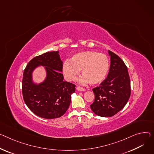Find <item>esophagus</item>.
Here are the masks:
<instances>
[{
	"label": "esophagus",
	"mask_w": 154,
	"mask_h": 154,
	"mask_svg": "<svg viewBox=\"0 0 154 154\" xmlns=\"http://www.w3.org/2000/svg\"><path fill=\"white\" fill-rule=\"evenodd\" d=\"M76 90H77V91H84L85 90V88H82V87H79V86H77V87Z\"/></svg>",
	"instance_id": "obj_1"
}]
</instances>
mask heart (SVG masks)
Segmentation results:
<instances>
[{
	"mask_svg": "<svg viewBox=\"0 0 154 154\" xmlns=\"http://www.w3.org/2000/svg\"><path fill=\"white\" fill-rule=\"evenodd\" d=\"M110 63L107 56L94 51H85L74 54L71 62L66 61L62 71L66 80L74 81L82 70L80 82L95 85L102 83L109 71Z\"/></svg>",
	"mask_w": 154,
	"mask_h": 154,
	"instance_id": "b5f03b06",
	"label": "heart"
}]
</instances>
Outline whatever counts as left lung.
Segmentation results:
<instances>
[{
	"instance_id": "8db88e82",
	"label": "left lung",
	"mask_w": 154,
	"mask_h": 154,
	"mask_svg": "<svg viewBox=\"0 0 154 154\" xmlns=\"http://www.w3.org/2000/svg\"><path fill=\"white\" fill-rule=\"evenodd\" d=\"M110 65L107 78L100 86L94 88V101L90 107L101 117H112L118 113L127 103L131 94L128 69L116 54L108 51Z\"/></svg>"
}]
</instances>
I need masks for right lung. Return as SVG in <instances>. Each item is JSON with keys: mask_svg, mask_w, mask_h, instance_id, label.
<instances>
[{"mask_svg": "<svg viewBox=\"0 0 154 154\" xmlns=\"http://www.w3.org/2000/svg\"><path fill=\"white\" fill-rule=\"evenodd\" d=\"M45 66L47 78L38 85L32 81V73L38 65ZM63 62L59 51L47 52L32 58L26 66L22 80L23 100L36 116L53 119L65 114L71 103L75 85L63 81Z\"/></svg>", "mask_w": 154, "mask_h": 154, "instance_id": "right-lung-1", "label": "right lung"}]
</instances>
